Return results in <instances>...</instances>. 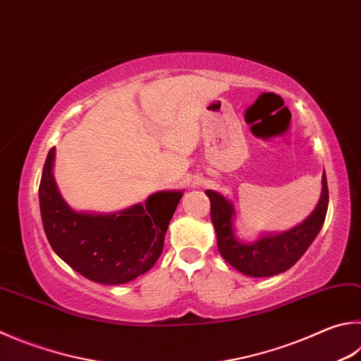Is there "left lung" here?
<instances>
[{
    "mask_svg": "<svg viewBox=\"0 0 361 361\" xmlns=\"http://www.w3.org/2000/svg\"><path fill=\"white\" fill-rule=\"evenodd\" d=\"M205 194L212 203L209 213L222 259L240 273L252 278L274 276L297 264L322 228L329 208V186L324 172L322 194L317 207L300 226L283 233H268L254 243H245L235 237L232 202L212 189H207Z\"/></svg>",
    "mask_w": 361,
    "mask_h": 361,
    "instance_id": "1",
    "label": "left lung"
}]
</instances>
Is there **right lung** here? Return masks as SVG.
<instances>
[{
	"instance_id": "obj_1",
	"label": "right lung",
	"mask_w": 361,
	"mask_h": 361,
	"mask_svg": "<svg viewBox=\"0 0 361 361\" xmlns=\"http://www.w3.org/2000/svg\"><path fill=\"white\" fill-rule=\"evenodd\" d=\"M54 161L51 148L39 185V205L44 232L58 257L99 284H124L147 273L159 259L183 192H156L145 205L137 203L109 214L75 212L58 191Z\"/></svg>"
}]
</instances>
